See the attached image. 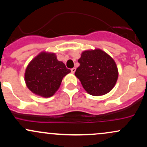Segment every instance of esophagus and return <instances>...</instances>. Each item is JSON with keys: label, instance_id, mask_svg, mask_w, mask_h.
Masks as SVG:
<instances>
[{"label": "esophagus", "instance_id": "1", "mask_svg": "<svg viewBox=\"0 0 147 147\" xmlns=\"http://www.w3.org/2000/svg\"><path fill=\"white\" fill-rule=\"evenodd\" d=\"M75 71H76V68H73L71 69V72H72V73H75Z\"/></svg>", "mask_w": 147, "mask_h": 147}]
</instances>
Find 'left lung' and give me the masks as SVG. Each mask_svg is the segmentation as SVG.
Listing matches in <instances>:
<instances>
[{
    "label": "left lung",
    "mask_w": 147,
    "mask_h": 147,
    "mask_svg": "<svg viewBox=\"0 0 147 147\" xmlns=\"http://www.w3.org/2000/svg\"><path fill=\"white\" fill-rule=\"evenodd\" d=\"M78 62L80 65L75 75L88 94L106 95L115 86L119 75L117 66L113 59L102 50H84Z\"/></svg>",
    "instance_id": "8db88e82"
}]
</instances>
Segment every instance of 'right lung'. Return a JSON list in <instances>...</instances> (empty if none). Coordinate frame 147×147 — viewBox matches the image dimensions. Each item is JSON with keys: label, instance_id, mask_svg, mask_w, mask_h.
<instances>
[{"label": "right lung", "instance_id": "obj_1", "mask_svg": "<svg viewBox=\"0 0 147 147\" xmlns=\"http://www.w3.org/2000/svg\"><path fill=\"white\" fill-rule=\"evenodd\" d=\"M70 72L63 62L57 60L55 53L43 51L28 63L25 84L34 94L47 98L55 95L63 77Z\"/></svg>", "mask_w": 147, "mask_h": 147}]
</instances>
